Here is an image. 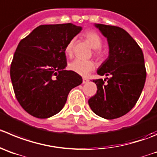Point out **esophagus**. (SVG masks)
Masks as SVG:
<instances>
[{"instance_id":"1","label":"esophagus","mask_w":157,"mask_h":157,"mask_svg":"<svg viewBox=\"0 0 157 157\" xmlns=\"http://www.w3.org/2000/svg\"><path fill=\"white\" fill-rule=\"evenodd\" d=\"M89 82V80L87 78H83V83H87Z\"/></svg>"}]
</instances>
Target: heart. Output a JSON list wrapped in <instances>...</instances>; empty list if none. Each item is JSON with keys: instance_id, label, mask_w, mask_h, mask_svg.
Wrapping results in <instances>:
<instances>
[{"instance_id": "b5f03b06", "label": "heart", "mask_w": 157, "mask_h": 157, "mask_svg": "<svg viewBox=\"0 0 157 157\" xmlns=\"http://www.w3.org/2000/svg\"><path fill=\"white\" fill-rule=\"evenodd\" d=\"M83 36L88 41L92 48L96 49L94 51L95 56L98 57V58H101L102 56V52L100 49L102 45V39L101 36L93 31H87ZM74 44H75V38H73L69 41L68 43L66 45L64 52L67 56H73ZM94 67L95 64L93 61L83 60V59H76L69 64V68L70 70L74 71V73L79 74V75L83 76V77H86V76L88 75L90 72L94 69Z\"/></svg>"}]
</instances>
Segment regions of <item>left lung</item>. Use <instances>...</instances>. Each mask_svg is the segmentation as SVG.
<instances>
[{
    "mask_svg": "<svg viewBox=\"0 0 157 157\" xmlns=\"http://www.w3.org/2000/svg\"><path fill=\"white\" fill-rule=\"evenodd\" d=\"M107 38L109 55L97 70L109 76L107 83L94 80L97 93L88 100L97 115L114 119L125 115L135 106L144 87L146 70L143 51L128 32L117 26L95 24Z\"/></svg>",
    "mask_w": 157,
    "mask_h": 157,
    "instance_id": "1",
    "label": "left lung"
}]
</instances>
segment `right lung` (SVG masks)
Wrapping results in <instances>:
<instances>
[{
  "mask_svg": "<svg viewBox=\"0 0 157 157\" xmlns=\"http://www.w3.org/2000/svg\"><path fill=\"white\" fill-rule=\"evenodd\" d=\"M82 30L71 23L42 25L21 39L11 64L10 75L15 97L32 116L47 118L59 113L82 77L67 66L65 49Z\"/></svg>",
  "mask_w": 157,
  "mask_h": 157,
  "instance_id": "right-lung-1",
  "label": "right lung"
}]
</instances>
